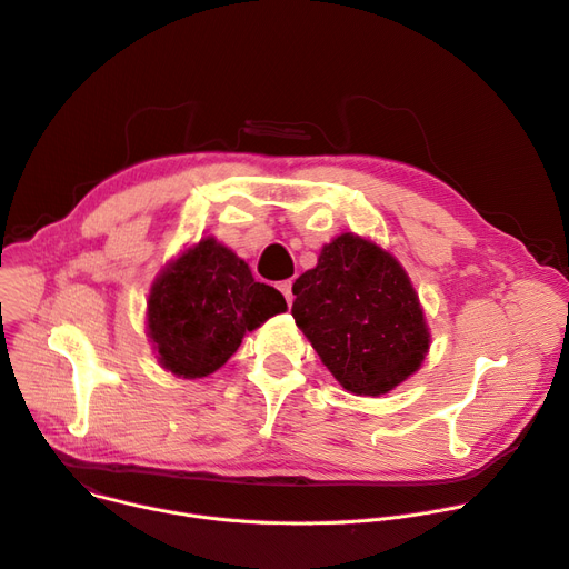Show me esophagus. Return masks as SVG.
<instances>
[{
  "label": "esophagus",
  "mask_w": 569,
  "mask_h": 569,
  "mask_svg": "<svg viewBox=\"0 0 569 569\" xmlns=\"http://www.w3.org/2000/svg\"><path fill=\"white\" fill-rule=\"evenodd\" d=\"M277 288L281 290V295L286 297V301H288V306H290V303H292V283H290V281H279Z\"/></svg>",
  "instance_id": "obj_1"
}]
</instances>
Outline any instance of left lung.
Segmentation results:
<instances>
[{
	"label": "left lung",
	"mask_w": 569,
	"mask_h": 569,
	"mask_svg": "<svg viewBox=\"0 0 569 569\" xmlns=\"http://www.w3.org/2000/svg\"><path fill=\"white\" fill-rule=\"evenodd\" d=\"M292 318L336 381L379 397L416 375L429 327L416 288L379 244L342 233L292 283Z\"/></svg>",
	"instance_id": "left-lung-1"
}]
</instances>
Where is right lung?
<instances>
[{"label": "right lung", "instance_id": "add662e5", "mask_svg": "<svg viewBox=\"0 0 569 569\" xmlns=\"http://www.w3.org/2000/svg\"><path fill=\"white\" fill-rule=\"evenodd\" d=\"M286 308L277 288L253 281L242 258L206 236L153 281L147 333L166 370L201 379L227 363L247 331Z\"/></svg>", "mask_w": 569, "mask_h": 569}]
</instances>
